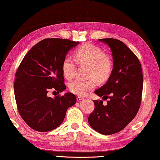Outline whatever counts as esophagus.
Returning a JSON list of instances; mask_svg holds the SVG:
<instances>
[{
    "label": "esophagus",
    "mask_w": 160,
    "mask_h": 160,
    "mask_svg": "<svg viewBox=\"0 0 160 160\" xmlns=\"http://www.w3.org/2000/svg\"><path fill=\"white\" fill-rule=\"evenodd\" d=\"M82 99H84L82 97H81V96H78L77 97V100L78 101H80V100H82Z\"/></svg>",
    "instance_id": "1"
}]
</instances>
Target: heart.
Here are the masks:
<instances>
[{
	"label": "heart",
	"mask_w": 160,
	"mask_h": 160,
	"mask_svg": "<svg viewBox=\"0 0 160 160\" xmlns=\"http://www.w3.org/2000/svg\"><path fill=\"white\" fill-rule=\"evenodd\" d=\"M76 61L79 64L88 66V78H95L100 82L107 80L112 73L113 61L110 55L99 47L92 44L86 43L78 48L75 52ZM76 63L70 56L64 58L62 63L63 76L66 79L74 77ZM97 85L94 78L88 80H75L69 83L68 88L71 92L78 95H85L88 92L93 90Z\"/></svg>",
	"instance_id": "heart-1"
}]
</instances>
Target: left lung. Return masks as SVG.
<instances>
[{
    "label": "left lung",
    "instance_id": "1",
    "mask_svg": "<svg viewBox=\"0 0 160 160\" xmlns=\"http://www.w3.org/2000/svg\"><path fill=\"white\" fill-rule=\"evenodd\" d=\"M112 50L113 69L108 82L95 91L102 100H95V109L88 117L93 130L102 135H112L122 130L135 118L140 107L143 88L141 64L135 53L120 40L99 39Z\"/></svg>",
    "mask_w": 160,
    "mask_h": 160
}]
</instances>
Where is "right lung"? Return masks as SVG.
Listing matches in <instances>:
<instances>
[{
	"label": "right lung",
	"mask_w": 160,
	"mask_h": 160,
	"mask_svg": "<svg viewBox=\"0 0 160 160\" xmlns=\"http://www.w3.org/2000/svg\"><path fill=\"white\" fill-rule=\"evenodd\" d=\"M79 42L46 38L34 45L16 73L14 93L17 108L28 125L34 130L48 132L59 127L68 108L74 105V94L48 97L50 90L59 94L66 86L62 63L68 52Z\"/></svg>",
	"instance_id": "obj_1"
}]
</instances>
